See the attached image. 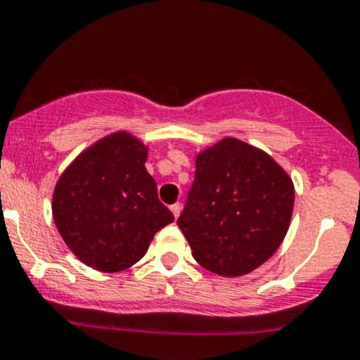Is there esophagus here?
Returning a JSON list of instances; mask_svg holds the SVG:
<instances>
[{
    "instance_id": "34e87169",
    "label": "esophagus",
    "mask_w": 360,
    "mask_h": 360,
    "mask_svg": "<svg viewBox=\"0 0 360 360\" xmlns=\"http://www.w3.org/2000/svg\"><path fill=\"white\" fill-rule=\"evenodd\" d=\"M181 209H183V205H181L179 202L177 203H174V205H170V210H172V214H174V217H179V214H181Z\"/></svg>"
}]
</instances>
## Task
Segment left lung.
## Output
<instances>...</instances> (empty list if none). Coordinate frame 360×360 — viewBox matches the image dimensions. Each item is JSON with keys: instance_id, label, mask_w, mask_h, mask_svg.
<instances>
[{"instance_id": "obj_1", "label": "left lung", "mask_w": 360, "mask_h": 360, "mask_svg": "<svg viewBox=\"0 0 360 360\" xmlns=\"http://www.w3.org/2000/svg\"><path fill=\"white\" fill-rule=\"evenodd\" d=\"M177 226L198 264L223 277L250 274L281 248L294 184L270 155L235 137L197 155Z\"/></svg>"}]
</instances>
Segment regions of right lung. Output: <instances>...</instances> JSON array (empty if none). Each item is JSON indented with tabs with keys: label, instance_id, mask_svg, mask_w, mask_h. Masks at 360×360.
<instances>
[{
	"label": "right lung",
	"instance_id": "1",
	"mask_svg": "<svg viewBox=\"0 0 360 360\" xmlns=\"http://www.w3.org/2000/svg\"><path fill=\"white\" fill-rule=\"evenodd\" d=\"M148 148L115 132L76 157L57 181L56 226L79 261L99 271H122L146 254L155 233L174 216L158 200L144 162Z\"/></svg>",
	"mask_w": 360,
	"mask_h": 360
}]
</instances>
